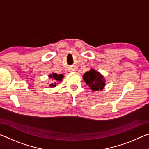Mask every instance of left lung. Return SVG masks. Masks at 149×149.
I'll use <instances>...</instances> for the list:
<instances>
[{"label": "left lung", "mask_w": 149, "mask_h": 149, "mask_svg": "<svg viewBox=\"0 0 149 149\" xmlns=\"http://www.w3.org/2000/svg\"><path fill=\"white\" fill-rule=\"evenodd\" d=\"M83 78L93 91H102L105 86V79L103 75L94 69L90 70L84 74Z\"/></svg>", "instance_id": "left-lung-1"}]
</instances>
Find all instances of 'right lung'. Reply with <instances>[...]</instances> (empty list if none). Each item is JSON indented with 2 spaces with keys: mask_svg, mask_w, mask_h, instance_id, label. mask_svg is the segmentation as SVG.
Returning <instances> with one entry per match:
<instances>
[{
  "mask_svg": "<svg viewBox=\"0 0 149 149\" xmlns=\"http://www.w3.org/2000/svg\"><path fill=\"white\" fill-rule=\"evenodd\" d=\"M63 75L62 74H59L58 75L57 74H55V73H53L52 74H49V77L51 78L52 79H54V80H56V81H61L62 80V78H63ZM56 83H54V84H50L49 85V87H56Z\"/></svg>",
  "mask_w": 149,
  "mask_h": 149,
  "instance_id": "add662e5",
  "label": "right lung"
}]
</instances>
